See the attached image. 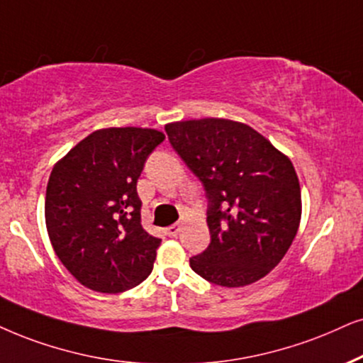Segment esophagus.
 <instances>
[{"mask_svg":"<svg viewBox=\"0 0 363 363\" xmlns=\"http://www.w3.org/2000/svg\"><path fill=\"white\" fill-rule=\"evenodd\" d=\"M181 229H182V224L181 223H176V224H171V226L167 228V235L171 236V238H176L179 233H181Z\"/></svg>","mask_w":363,"mask_h":363,"instance_id":"34e87169","label":"esophagus"}]
</instances>
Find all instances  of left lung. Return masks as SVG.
<instances>
[{"label":"left lung","instance_id":"1","mask_svg":"<svg viewBox=\"0 0 363 363\" xmlns=\"http://www.w3.org/2000/svg\"><path fill=\"white\" fill-rule=\"evenodd\" d=\"M169 142L209 199L208 250L191 268L219 286L264 278L295 240L301 191L291 160L253 127L229 118L166 125Z\"/></svg>","mask_w":363,"mask_h":363}]
</instances>
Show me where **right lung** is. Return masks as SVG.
<instances>
[{"mask_svg":"<svg viewBox=\"0 0 363 363\" xmlns=\"http://www.w3.org/2000/svg\"><path fill=\"white\" fill-rule=\"evenodd\" d=\"M164 139L155 128H100L53 166L45 199L50 241L90 290L127 291L152 272L160 240L142 228L137 179Z\"/></svg>","mask_w":363,"mask_h":363,"instance_id":"1","label":"right lung"}]
</instances>
